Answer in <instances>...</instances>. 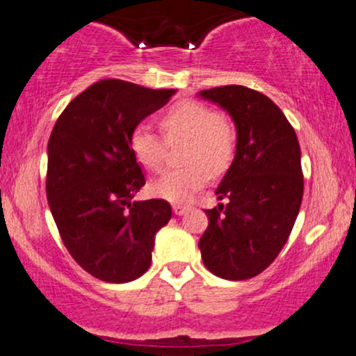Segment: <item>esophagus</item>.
<instances>
[{
    "mask_svg": "<svg viewBox=\"0 0 356 356\" xmlns=\"http://www.w3.org/2000/svg\"><path fill=\"white\" fill-rule=\"evenodd\" d=\"M172 209H174V214L175 216H182V214H186L187 206H184V204H174Z\"/></svg>",
    "mask_w": 356,
    "mask_h": 356,
    "instance_id": "1",
    "label": "esophagus"
}]
</instances>
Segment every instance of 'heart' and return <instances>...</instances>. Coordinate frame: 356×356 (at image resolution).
I'll use <instances>...</instances> for the list:
<instances>
[{"label":"heart","mask_w":356,"mask_h":356,"mask_svg":"<svg viewBox=\"0 0 356 356\" xmlns=\"http://www.w3.org/2000/svg\"><path fill=\"white\" fill-rule=\"evenodd\" d=\"M159 127L167 144L187 138L189 144L184 150V161L189 164L167 170L150 184V191L157 197L187 202L209 182V168L214 174H220L227 170L234 159V127L202 102L184 100L172 105L159 117ZM129 147L144 169L159 172L164 167L165 143L145 127H136L130 132Z\"/></svg>","instance_id":"heart-1"}]
</instances>
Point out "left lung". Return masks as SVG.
Here are the masks:
<instances>
[{"mask_svg":"<svg viewBox=\"0 0 356 356\" xmlns=\"http://www.w3.org/2000/svg\"><path fill=\"white\" fill-rule=\"evenodd\" d=\"M199 95L227 110L238 130L236 157L216 191L226 202L204 211V266L224 280H249L276 259L295 226L303 199L300 144L281 108L256 90L226 85Z\"/></svg>","mask_w":356,"mask_h":356,"instance_id":"obj_1","label":"left lung"}]
</instances>
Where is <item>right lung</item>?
Wrapping results in <instances>:
<instances>
[{"label": "right lung", "instance_id": "add662e5", "mask_svg": "<svg viewBox=\"0 0 356 356\" xmlns=\"http://www.w3.org/2000/svg\"><path fill=\"white\" fill-rule=\"evenodd\" d=\"M175 90L105 79L76 95L48 140L47 197L70 256L107 283L149 269L155 232L172 218L164 199L136 201L145 177L129 137Z\"/></svg>", "mask_w": 356, "mask_h": 356}]
</instances>
